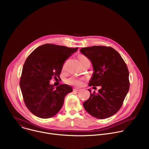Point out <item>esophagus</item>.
Here are the masks:
<instances>
[{"instance_id":"1","label":"esophagus","mask_w":149,"mask_h":149,"mask_svg":"<svg viewBox=\"0 0 149 149\" xmlns=\"http://www.w3.org/2000/svg\"><path fill=\"white\" fill-rule=\"evenodd\" d=\"M81 89L80 88H78V87H77V88H74V91H80Z\"/></svg>"}]
</instances>
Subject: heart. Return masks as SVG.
Here are the masks:
<instances>
[{"mask_svg": "<svg viewBox=\"0 0 149 149\" xmlns=\"http://www.w3.org/2000/svg\"><path fill=\"white\" fill-rule=\"evenodd\" d=\"M87 59H88L85 56L81 55L79 56L80 62H83V61L87 60ZM67 82L70 84H72V85H75V86H79V85L81 84V81L80 79H79V78H77L76 77H71L67 80Z\"/></svg>", "mask_w": 149, "mask_h": 149, "instance_id": "heart-1", "label": "heart"}]
</instances>
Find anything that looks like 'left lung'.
<instances>
[{
  "label": "left lung",
  "mask_w": 149,
  "mask_h": 149,
  "mask_svg": "<svg viewBox=\"0 0 149 149\" xmlns=\"http://www.w3.org/2000/svg\"><path fill=\"white\" fill-rule=\"evenodd\" d=\"M80 52L87 57L93 67L89 86H100L98 93L91 94L83 103L92 116L104 119L114 115L121 108L129 90V72L120 54L111 47L93 46Z\"/></svg>",
  "instance_id": "1"
}]
</instances>
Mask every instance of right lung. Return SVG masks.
I'll use <instances>...</instances> for the list:
<instances>
[{
	"mask_svg": "<svg viewBox=\"0 0 149 149\" xmlns=\"http://www.w3.org/2000/svg\"><path fill=\"white\" fill-rule=\"evenodd\" d=\"M78 49L47 44L36 48L26 58L20 87L26 106L35 116L48 118L61 109L72 88L67 84L55 88L49 81L59 77L65 61Z\"/></svg>",
	"mask_w": 149,
	"mask_h": 149,
	"instance_id": "add662e5",
	"label": "right lung"
}]
</instances>
